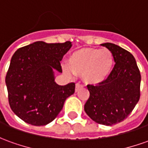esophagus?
I'll return each mask as SVG.
<instances>
[{"label": "esophagus", "mask_w": 148, "mask_h": 148, "mask_svg": "<svg viewBox=\"0 0 148 148\" xmlns=\"http://www.w3.org/2000/svg\"><path fill=\"white\" fill-rule=\"evenodd\" d=\"M82 87H83V86H82V85H80L79 83H77V84L75 85V92H77L80 89L82 88Z\"/></svg>", "instance_id": "34e87169"}]
</instances>
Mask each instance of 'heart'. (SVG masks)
Instances as JSON below:
<instances>
[{
  "instance_id": "b5f03b06",
  "label": "heart",
  "mask_w": 148,
  "mask_h": 148,
  "mask_svg": "<svg viewBox=\"0 0 148 148\" xmlns=\"http://www.w3.org/2000/svg\"><path fill=\"white\" fill-rule=\"evenodd\" d=\"M66 73L82 75L83 81L89 85L101 84L110 75L114 66L112 53L106 48H83L75 50L68 58Z\"/></svg>"
}]
</instances>
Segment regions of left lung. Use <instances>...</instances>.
Listing matches in <instances>:
<instances>
[{
	"label": "left lung",
	"mask_w": 148,
	"mask_h": 148,
	"mask_svg": "<svg viewBox=\"0 0 148 148\" xmlns=\"http://www.w3.org/2000/svg\"><path fill=\"white\" fill-rule=\"evenodd\" d=\"M101 45L112 53L115 65L101 84L87 86L90 97L84 110L97 123L112 126L124 120L139 102L141 75L131 53L113 43Z\"/></svg>",
	"instance_id": "1"
}]
</instances>
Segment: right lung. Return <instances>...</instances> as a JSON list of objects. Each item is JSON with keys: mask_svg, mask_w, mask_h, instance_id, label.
I'll list each match as a JSON object with an SVG mask.
<instances>
[{"mask_svg": "<svg viewBox=\"0 0 148 148\" xmlns=\"http://www.w3.org/2000/svg\"><path fill=\"white\" fill-rule=\"evenodd\" d=\"M71 42H36L20 48L11 58L5 77L9 106L29 124L44 126L58 115L66 99L74 93L75 84L59 86L55 71L71 49Z\"/></svg>", "mask_w": 148, "mask_h": 148, "instance_id": "obj_1", "label": "right lung"}]
</instances>
